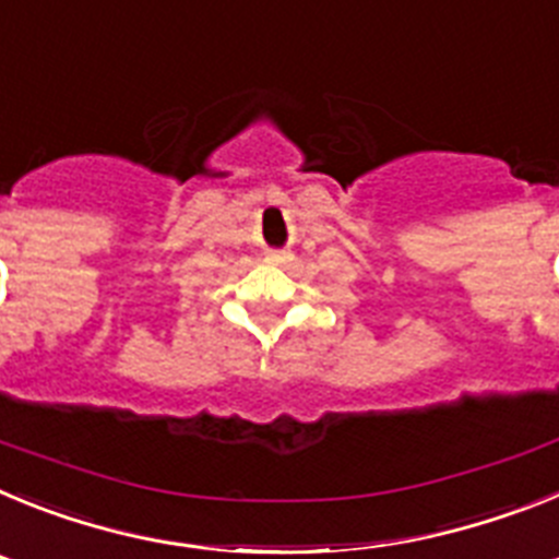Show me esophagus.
Masks as SVG:
<instances>
[{
	"label": "esophagus",
	"mask_w": 559,
	"mask_h": 559,
	"mask_svg": "<svg viewBox=\"0 0 559 559\" xmlns=\"http://www.w3.org/2000/svg\"><path fill=\"white\" fill-rule=\"evenodd\" d=\"M269 260H271V263H274V265H285V260H288V257L280 254V251H274V254H269Z\"/></svg>",
	"instance_id": "esophagus-1"
}]
</instances>
